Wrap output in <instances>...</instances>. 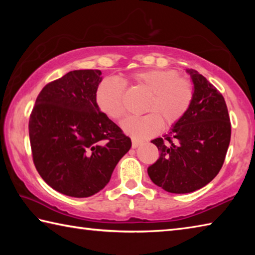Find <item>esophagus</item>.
<instances>
[{
  "instance_id": "esophagus-1",
  "label": "esophagus",
  "mask_w": 255,
  "mask_h": 255,
  "mask_svg": "<svg viewBox=\"0 0 255 255\" xmlns=\"http://www.w3.org/2000/svg\"><path fill=\"white\" fill-rule=\"evenodd\" d=\"M143 143H144L143 140L135 139V138H133V139H132V148H137V147H139L140 145H143Z\"/></svg>"
}]
</instances>
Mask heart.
Returning <instances> with one entry per match:
<instances>
[{"label":"heart","mask_w":255,"mask_h":255,"mask_svg":"<svg viewBox=\"0 0 255 255\" xmlns=\"http://www.w3.org/2000/svg\"><path fill=\"white\" fill-rule=\"evenodd\" d=\"M124 83L148 94L143 117H131L123 123V129L135 139L154 137L164 127L170 129L187 115L195 97V86L189 79L170 70H147L132 73ZM94 101L107 117L122 120L126 116L125 86L116 77L108 76L97 85Z\"/></svg>","instance_id":"1"}]
</instances>
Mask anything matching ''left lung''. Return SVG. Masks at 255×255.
I'll return each mask as SVG.
<instances>
[{
	"mask_svg": "<svg viewBox=\"0 0 255 255\" xmlns=\"http://www.w3.org/2000/svg\"><path fill=\"white\" fill-rule=\"evenodd\" d=\"M187 71L195 85L191 107L170 132L152 140L161 155L147 170L150 180L171 193L208 184L221 171L231 141L225 99L205 76Z\"/></svg>",
	"mask_w": 255,
	"mask_h": 255,
	"instance_id": "8db88e82",
	"label": "left lung"
}]
</instances>
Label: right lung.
<instances>
[{"label":"right lung","mask_w":255,"mask_h":255,"mask_svg":"<svg viewBox=\"0 0 255 255\" xmlns=\"http://www.w3.org/2000/svg\"><path fill=\"white\" fill-rule=\"evenodd\" d=\"M99 70L68 72L38 94L30 114L34 166L63 195L85 198L102 190L131 139L99 109L94 92Z\"/></svg>","instance_id":"obj_1"}]
</instances>
